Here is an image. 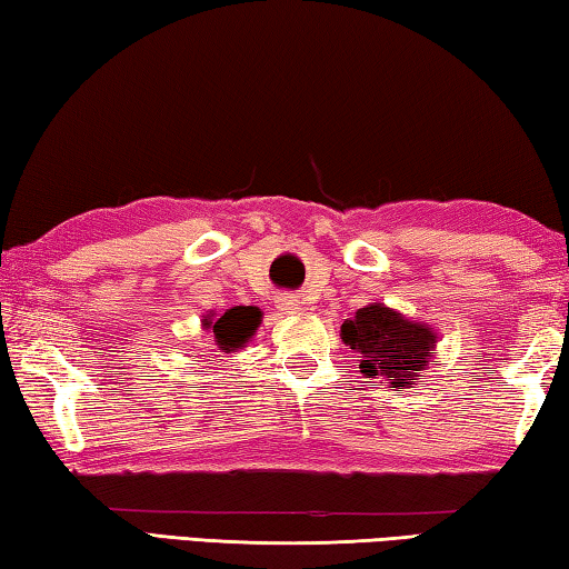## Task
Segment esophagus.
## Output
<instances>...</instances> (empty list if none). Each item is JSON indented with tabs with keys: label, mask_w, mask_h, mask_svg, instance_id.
Here are the masks:
<instances>
[{
	"label": "esophagus",
	"mask_w": 569,
	"mask_h": 569,
	"mask_svg": "<svg viewBox=\"0 0 569 569\" xmlns=\"http://www.w3.org/2000/svg\"><path fill=\"white\" fill-rule=\"evenodd\" d=\"M277 305H279V310H282V312H297V310H302L300 300H295V297H279Z\"/></svg>",
	"instance_id": "34e87169"
}]
</instances>
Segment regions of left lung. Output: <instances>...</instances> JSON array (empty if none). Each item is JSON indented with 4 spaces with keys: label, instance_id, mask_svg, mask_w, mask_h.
I'll list each match as a JSON object with an SVG mask.
<instances>
[{
    "label": "left lung",
    "instance_id": "left-lung-1",
    "mask_svg": "<svg viewBox=\"0 0 569 569\" xmlns=\"http://www.w3.org/2000/svg\"><path fill=\"white\" fill-rule=\"evenodd\" d=\"M340 338L360 358L366 378H383L388 388H416L433 362L439 332L383 302H370L342 322Z\"/></svg>",
    "mask_w": 569,
    "mask_h": 569
}]
</instances>
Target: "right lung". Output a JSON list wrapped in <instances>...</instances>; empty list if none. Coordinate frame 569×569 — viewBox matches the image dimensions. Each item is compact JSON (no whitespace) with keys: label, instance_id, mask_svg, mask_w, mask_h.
Segmentation results:
<instances>
[{"label":"right lung","instance_id":"obj_1","mask_svg":"<svg viewBox=\"0 0 569 569\" xmlns=\"http://www.w3.org/2000/svg\"><path fill=\"white\" fill-rule=\"evenodd\" d=\"M259 325H262V312H259V307L237 305L219 315V318L211 312L209 318H203L201 328L207 332H213V342H217L223 352H234L239 348H247V342L257 335Z\"/></svg>","mask_w":569,"mask_h":569}]
</instances>
